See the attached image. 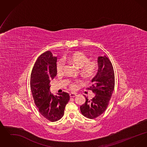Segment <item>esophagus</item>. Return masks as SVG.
<instances>
[{"mask_svg":"<svg viewBox=\"0 0 147 147\" xmlns=\"http://www.w3.org/2000/svg\"><path fill=\"white\" fill-rule=\"evenodd\" d=\"M69 95H70V98H74V97H75V96H77V95H76V94H74V93H70V94H69Z\"/></svg>","mask_w":147,"mask_h":147,"instance_id":"34e87169","label":"esophagus"}]
</instances>
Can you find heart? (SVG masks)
I'll use <instances>...</instances> for the list:
<instances>
[{
    "mask_svg": "<svg viewBox=\"0 0 147 147\" xmlns=\"http://www.w3.org/2000/svg\"><path fill=\"white\" fill-rule=\"evenodd\" d=\"M66 60L70 64L74 65L77 68H79L81 76L86 79H91L95 77L98 72V64L95 61L89 60L88 57L81 52H75L65 57ZM63 64L61 62L56 64V70L60 73L63 70ZM79 81L73 82L70 84V89L73 90L77 88Z\"/></svg>",
    "mask_w": 147,
    "mask_h": 147,
    "instance_id": "obj_1",
    "label": "heart"
}]
</instances>
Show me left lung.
Wrapping results in <instances>:
<instances>
[{
    "instance_id": "left-lung-1",
    "label": "left lung",
    "mask_w": 147,
    "mask_h": 147,
    "mask_svg": "<svg viewBox=\"0 0 147 147\" xmlns=\"http://www.w3.org/2000/svg\"><path fill=\"white\" fill-rule=\"evenodd\" d=\"M98 69L91 82L92 85L87 89L95 94L89 100L84 95L86 101L80 107L82 115L90 119L98 117L105 112L112 96L115 87V73L112 63L106 56L98 57Z\"/></svg>"
}]
</instances>
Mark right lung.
<instances>
[{
	"mask_svg": "<svg viewBox=\"0 0 147 147\" xmlns=\"http://www.w3.org/2000/svg\"><path fill=\"white\" fill-rule=\"evenodd\" d=\"M57 57L47 51L36 60L31 74L30 88L32 97L39 112L51 122H55L64 115V109L70 96L63 92L58 96L51 94L50 82L57 75Z\"/></svg>",
	"mask_w": 147,
	"mask_h": 147,
	"instance_id": "right-lung-1",
	"label": "right lung"
}]
</instances>
